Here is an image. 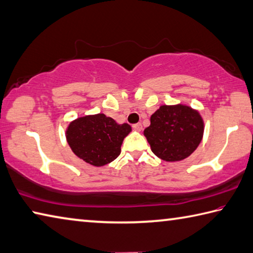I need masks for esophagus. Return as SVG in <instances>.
I'll list each match as a JSON object with an SVG mask.
<instances>
[{
    "instance_id": "1",
    "label": "esophagus",
    "mask_w": 253,
    "mask_h": 253,
    "mask_svg": "<svg viewBox=\"0 0 253 253\" xmlns=\"http://www.w3.org/2000/svg\"><path fill=\"white\" fill-rule=\"evenodd\" d=\"M132 128H134V129L137 130V131H140L142 129V125L140 123H137V124H134V125H132Z\"/></svg>"
}]
</instances>
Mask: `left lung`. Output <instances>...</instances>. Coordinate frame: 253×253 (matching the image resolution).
<instances>
[{
  "label": "left lung",
  "instance_id": "left-lung-1",
  "mask_svg": "<svg viewBox=\"0 0 253 253\" xmlns=\"http://www.w3.org/2000/svg\"><path fill=\"white\" fill-rule=\"evenodd\" d=\"M153 153L166 162H179L190 156L204 135V122L198 112L176 105L160 106L144 130Z\"/></svg>",
  "mask_w": 253,
  "mask_h": 253
}]
</instances>
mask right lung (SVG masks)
Listing matches in <instances>:
<instances>
[{
	"label": "right lung",
	"instance_id": "obj_1",
	"mask_svg": "<svg viewBox=\"0 0 253 253\" xmlns=\"http://www.w3.org/2000/svg\"><path fill=\"white\" fill-rule=\"evenodd\" d=\"M130 130L128 124L119 125L113 118L97 114L72 122L66 130V139L77 157L100 167L118 157L123 140Z\"/></svg>",
	"mask_w": 253,
	"mask_h": 253
}]
</instances>
